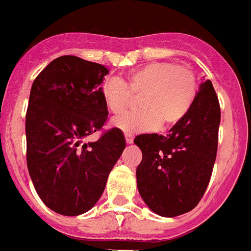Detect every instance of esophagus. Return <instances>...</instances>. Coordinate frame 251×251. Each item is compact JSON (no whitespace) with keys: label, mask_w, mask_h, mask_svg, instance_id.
Listing matches in <instances>:
<instances>
[{"label":"esophagus","mask_w":251,"mask_h":251,"mask_svg":"<svg viewBox=\"0 0 251 251\" xmlns=\"http://www.w3.org/2000/svg\"><path fill=\"white\" fill-rule=\"evenodd\" d=\"M125 139H126V143L131 144L132 140H134V136H132L131 134H125Z\"/></svg>","instance_id":"1"}]
</instances>
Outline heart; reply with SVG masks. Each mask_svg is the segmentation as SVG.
<instances>
[{"instance_id":"obj_1","label":"heart","mask_w":251,"mask_h":251,"mask_svg":"<svg viewBox=\"0 0 251 251\" xmlns=\"http://www.w3.org/2000/svg\"><path fill=\"white\" fill-rule=\"evenodd\" d=\"M100 95L108 111L120 115L129 107L131 92L140 96L142 111L126 113L112 121L126 134L150 131L157 126L176 125L188 115L197 94L195 73L188 67L154 62L132 69L122 81L107 77L100 85Z\"/></svg>"}]
</instances>
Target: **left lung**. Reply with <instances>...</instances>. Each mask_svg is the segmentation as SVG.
Instances as JSON below:
<instances>
[{
	"instance_id": "8db88e82",
	"label": "left lung",
	"mask_w": 251,
	"mask_h": 251,
	"mask_svg": "<svg viewBox=\"0 0 251 251\" xmlns=\"http://www.w3.org/2000/svg\"><path fill=\"white\" fill-rule=\"evenodd\" d=\"M219 124V101L206 81L188 115L166 135L142 134L134 139L143 154L136 168L138 191L153 213L174 218L197 206L210 182Z\"/></svg>"
}]
</instances>
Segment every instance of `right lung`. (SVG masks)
<instances>
[{"mask_svg": "<svg viewBox=\"0 0 251 251\" xmlns=\"http://www.w3.org/2000/svg\"><path fill=\"white\" fill-rule=\"evenodd\" d=\"M107 67L78 56L52 60L36 77L25 116L26 166L36 192L52 211L76 217L100 199L126 147L120 129H101L108 109L100 85Z\"/></svg>", "mask_w": 251, "mask_h": 251, "instance_id": "right-lung-1", "label": "right lung"}]
</instances>
